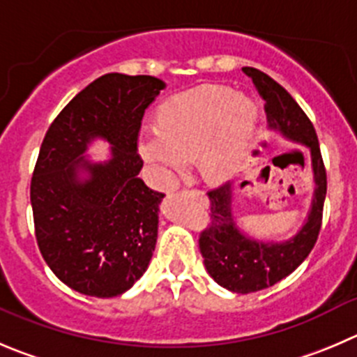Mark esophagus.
<instances>
[{"label": "esophagus", "instance_id": "obj_1", "mask_svg": "<svg viewBox=\"0 0 357 357\" xmlns=\"http://www.w3.org/2000/svg\"><path fill=\"white\" fill-rule=\"evenodd\" d=\"M196 195H198V196H202V198H205V195H203L202 191H196Z\"/></svg>", "mask_w": 357, "mask_h": 357}]
</instances>
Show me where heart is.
Wrapping results in <instances>:
<instances>
[{"mask_svg":"<svg viewBox=\"0 0 357 357\" xmlns=\"http://www.w3.org/2000/svg\"><path fill=\"white\" fill-rule=\"evenodd\" d=\"M256 108L229 87L203 86L173 98L138 137V152L154 169V182L172 188L176 172L196 158L206 181H224L235 172Z\"/></svg>","mask_w":357,"mask_h":357,"instance_id":"obj_1","label":"heart"}]
</instances>
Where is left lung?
Returning a JSON list of instances; mask_svg holds the SVG:
<instances>
[{
	"mask_svg": "<svg viewBox=\"0 0 357 357\" xmlns=\"http://www.w3.org/2000/svg\"><path fill=\"white\" fill-rule=\"evenodd\" d=\"M252 79L259 96L266 101L268 128L291 142L310 149L315 191L310 213L300 231L286 242H261L243 235L231 210V185L224 184L208 191L210 222L199 233V250L210 277L219 286L238 294L266 289L293 273L317 242L324 208L326 168L314 124L300 105L280 84L256 68H242Z\"/></svg>",
	"mask_w": 357,
	"mask_h": 357,
	"instance_id": "left-lung-1",
	"label": "left lung"
}]
</instances>
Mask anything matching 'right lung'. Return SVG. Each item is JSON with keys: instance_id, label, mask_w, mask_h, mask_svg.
<instances>
[{"instance_id": "1", "label": "right lung", "mask_w": 357, "mask_h": 357, "mask_svg": "<svg viewBox=\"0 0 357 357\" xmlns=\"http://www.w3.org/2000/svg\"><path fill=\"white\" fill-rule=\"evenodd\" d=\"M161 89L151 75H103L61 110L40 147L31 178L38 249L61 282L87 296L126 293L155 249L165 195L138 176V133ZM94 137L112 145L108 162L83 155Z\"/></svg>"}]
</instances>
